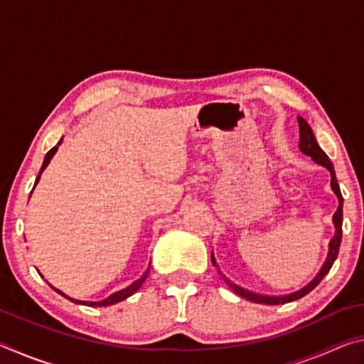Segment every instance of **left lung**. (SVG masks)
<instances>
[{"instance_id":"1","label":"left lung","mask_w":364,"mask_h":364,"mask_svg":"<svg viewBox=\"0 0 364 364\" xmlns=\"http://www.w3.org/2000/svg\"><path fill=\"white\" fill-rule=\"evenodd\" d=\"M299 120V130H300V141H299V149L300 152H304L305 156L311 157L313 162L319 167H324L326 170L329 171L331 175V189L334 196L337 197L338 200V207L336 213L332 215V225H334V237L329 241V250H328V257H326V260L323 263L321 269L318 271V274L313 278L310 282H308L306 286H304L299 291L291 292V294H286V295H267V294H258L254 291H249V289H245L242 286L236 284V282H232L231 279H228L226 276L221 273V269L218 267L217 260H215V255L212 252V263L213 267L217 268L218 274L221 278L225 279V282L228 286L232 289V292H236L237 295H241L242 299L245 300H250V301H255V304H263V305H282V304H289V301H294V300H299L306 295L308 292H311L313 289H315L319 282L323 281V278L326 274L329 273V269L332 264H334L337 254H338V249H341V241H342V207H343V197L341 194V188H338V183H337V178H336V171H334V165L329 160V157L326 156V152L319 147L318 141L315 138V133H313L311 127L308 125L305 119H301V117H297Z\"/></svg>"}]
</instances>
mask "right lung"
<instances>
[{
	"instance_id": "1",
	"label": "right lung",
	"mask_w": 364,
	"mask_h": 364,
	"mask_svg": "<svg viewBox=\"0 0 364 364\" xmlns=\"http://www.w3.org/2000/svg\"><path fill=\"white\" fill-rule=\"evenodd\" d=\"M60 143H63V138H60V141L58 143V146H54L51 151H49L46 156H45V160H43V165H41V168H40V173H38V178H36V181H35V186L36 184H38V181H40V178H41V173L43 171H45V168L48 167L49 165V162H51V159L54 157V154L58 152V147L60 146ZM33 186V188H35ZM33 191V189H32ZM30 196H32V193H30ZM149 269H151V263H149V268L146 269V273L141 276L139 279H136L134 282H132L130 286L128 287H125V289H122V291H117V292H114V294H110L107 299H104V300H100V301H86V300H77V299H72V297H69V295H65L63 291H59V289H56L54 286H51L48 282L49 286H51L54 291H56L58 294H60L63 295V297H65L67 300H70V301H73V304H78V305H86V306H109V305H115V304H119V301H122V300H125V299H128L130 297V295H133L134 292L138 291V289L143 286V282L146 281V278H147V274H149ZM40 273V271H38ZM40 276H41V273H40ZM43 278V276H41Z\"/></svg>"
}]
</instances>
